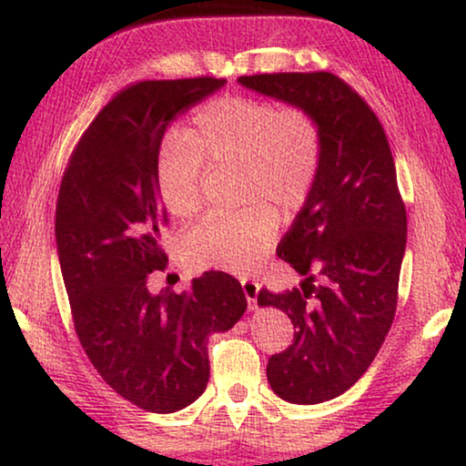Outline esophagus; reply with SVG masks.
Returning a JSON list of instances; mask_svg holds the SVG:
<instances>
[{"instance_id": "obj_1", "label": "esophagus", "mask_w": 466, "mask_h": 466, "mask_svg": "<svg viewBox=\"0 0 466 466\" xmlns=\"http://www.w3.org/2000/svg\"><path fill=\"white\" fill-rule=\"evenodd\" d=\"M241 289H244V295L248 299V305H250V309H257V299H258L260 286L254 282V279H241Z\"/></svg>"}]
</instances>
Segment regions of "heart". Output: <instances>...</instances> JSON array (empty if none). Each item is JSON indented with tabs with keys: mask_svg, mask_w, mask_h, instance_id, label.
Listing matches in <instances>:
<instances>
[{
	"mask_svg": "<svg viewBox=\"0 0 466 466\" xmlns=\"http://www.w3.org/2000/svg\"><path fill=\"white\" fill-rule=\"evenodd\" d=\"M322 131L308 110L269 99L227 95L195 112L184 139L167 142L157 158L158 195L177 218L201 206L203 163L239 165L238 214H209L187 238V254L203 267L244 273L257 267L278 233V212L301 209L322 167Z\"/></svg>",
	"mask_w": 466,
	"mask_h": 466,
	"instance_id": "heart-1",
	"label": "heart"
}]
</instances>
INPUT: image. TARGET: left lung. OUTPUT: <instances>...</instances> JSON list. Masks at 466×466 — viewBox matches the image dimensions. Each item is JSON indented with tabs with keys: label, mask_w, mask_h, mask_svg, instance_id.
Here are the masks:
<instances>
[{
	"label": "left lung",
	"mask_w": 466,
	"mask_h": 466,
	"mask_svg": "<svg viewBox=\"0 0 466 466\" xmlns=\"http://www.w3.org/2000/svg\"><path fill=\"white\" fill-rule=\"evenodd\" d=\"M241 86L308 110L322 131L316 188L278 246L299 276L282 295L260 290V308L292 320L295 341L273 354L267 380L279 399L316 405L362 378L397 311L407 216L380 120L329 72L241 76Z\"/></svg>",
	"instance_id": "left-lung-1"
}]
</instances>
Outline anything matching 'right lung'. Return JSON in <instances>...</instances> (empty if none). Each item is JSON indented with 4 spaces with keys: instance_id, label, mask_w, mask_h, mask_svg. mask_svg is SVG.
<instances>
[{
    "instance_id": "obj_1",
    "label": "right lung",
    "mask_w": 466,
    "mask_h": 466,
    "mask_svg": "<svg viewBox=\"0 0 466 466\" xmlns=\"http://www.w3.org/2000/svg\"><path fill=\"white\" fill-rule=\"evenodd\" d=\"M227 85L146 80L118 93L80 137L63 176L55 238L76 333L106 384L155 413L188 407L209 380L208 339L244 316L246 295L222 271L188 292H150L165 269L167 212L157 158L167 127Z\"/></svg>"
}]
</instances>
